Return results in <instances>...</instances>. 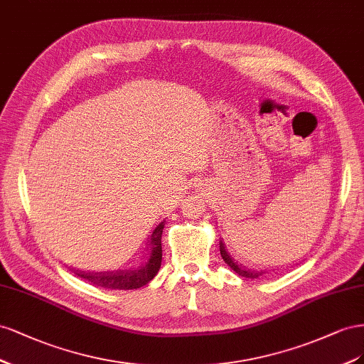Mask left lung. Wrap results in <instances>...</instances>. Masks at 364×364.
<instances>
[{
  "mask_svg": "<svg viewBox=\"0 0 364 364\" xmlns=\"http://www.w3.org/2000/svg\"><path fill=\"white\" fill-rule=\"evenodd\" d=\"M220 252H221V256H223V259H224V262H225L228 267H230L235 273H237L240 276L247 277V279H257V277H261V276L264 274L262 269H255V268H250V267H245L244 264L236 262L235 259H233L230 255H228L227 248H225V245L223 244V241H220Z\"/></svg>",
  "mask_w": 364,
  "mask_h": 364,
  "instance_id": "1",
  "label": "left lung"
}]
</instances>
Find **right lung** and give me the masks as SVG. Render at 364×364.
Masks as SVG:
<instances>
[{"instance_id": "obj_1", "label": "right lung", "mask_w": 364, "mask_h": 364, "mask_svg": "<svg viewBox=\"0 0 364 364\" xmlns=\"http://www.w3.org/2000/svg\"><path fill=\"white\" fill-rule=\"evenodd\" d=\"M164 228V221L154 228L149 236L146 253L137 265H132L122 269H112V272H80L73 269L76 276L88 280L102 288L108 289H136L157 276L161 267V235Z\"/></svg>"}]
</instances>
